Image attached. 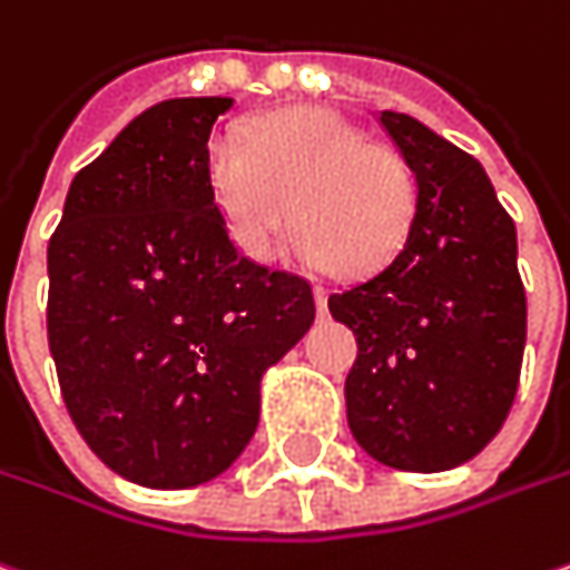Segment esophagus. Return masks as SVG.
Returning a JSON list of instances; mask_svg holds the SVG:
<instances>
[{
  "mask_svg": "<svg viewBox=\"0 0 570 570\" xmlns=\"http://www.w3.org/2000/svg\"><path fill=\"white\" fill-rule=\"evenodd\" d=\"M315 306H318V312L328 309V289L325 286H315Z\"/></svg>",
  "mask_w": 570,
  "mask_h": 570,
  "instance_id": "1",
  "label": "esophagus"
}]
</instances>
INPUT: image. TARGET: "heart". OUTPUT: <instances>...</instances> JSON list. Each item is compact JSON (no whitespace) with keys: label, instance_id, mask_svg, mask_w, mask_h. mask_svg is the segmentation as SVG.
Masks as SVG:
<instances>
[{"label":"heart","instance_id":"1","mask_svg":"<svg viewBox=\"0 0 570 570\" xmlns=\"http://www.w3.org/2000/svg\"><path fill=\"white\" fill-rule=\"evenodd\" d=\"M207 175L233 245L258 264L277 258L296 219L309 264L373 274L399 255L417 213L405 156L328 108L271 114L248 139L216 137Z\"/></svg>","mask_w":570,"mask_h":570}]
</instances>
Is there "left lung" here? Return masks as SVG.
Returning a JSON list of instances; mask_svg holds the SVG:
<instances>
[{"label": "left lung", "mask_w": 570, "mask_h": 570, "mask_svg": "<svg viewBox=\"0 0 570 570\" xmlns=\"http://www.w3.org/2000/svg\"><path fill=\"white\" fill-rule=\"evenodd\" d=\"M417 181L399 255L328 296L357 334L347 424L373 459L443 472L508 421L527 344L517 229L484 168L409 114L376 117Z\"/></svg>", "instance_id": "left-lung-1"}]
</instances>
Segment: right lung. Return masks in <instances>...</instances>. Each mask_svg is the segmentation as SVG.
Returning a JSON list of instances; mask_svg holds the SVG:
<instances>
[{
  "label": "right lung",
  "instance_id": "1",
  "mask_svg": "<svg viewBox=\"0 0 570 570\" xmlns=\"http://www.w3.org/2000/svg\"><path fill=\"white\" fill-rule=\"evenodd\" d=\"M233 98H168L66 194L47 245V341L91 453L190 488L258 428L261 376L315 322L312 284L245 258L213 204L210 134Z\"/></svg>",
  "mask_w": 570,
  "mask_h": 570
}]
</instances>
